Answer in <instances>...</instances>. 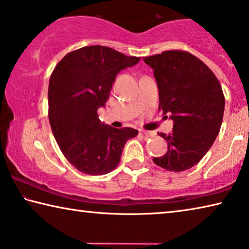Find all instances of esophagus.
<instances>
[{
    "label": "esophagus",
    "instance_id": "34e87169",
    "mask_svg": "<svg viewBox=\"0 0 249 249\" xmlns=\"http://www.w3.org/2000/svg\"><path fill=\"white\" fill-rule=\"evenodd\" d=\"M141 133H142V135H144L145 137H153L154 135H155V133H153V132H148V130H141Z\"/></svg>",
    "mask_w": 249,
    "mask_h": 249
}]
</instances>
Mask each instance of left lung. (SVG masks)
<instances>
[{
    "label": "left lung",
    "instance_id": "1",
    "mask_svg": "<svg viewBox=\"0 0 249 249\" xmlns=\"http://www.w3.org/2000/svg\"><path fill=\"white\" fill-rule=\"evenodd\" d=\"M144 60L154 69L159 111L171 113L174 120L169 135L158 133L167 142V153L153 161L168 171L190 169L220 132L225 105L220 81L204 62L184 50H166Z\"/></svg>",
    "mask_w": 249,
    "mask_h": 249
}]
</instances>
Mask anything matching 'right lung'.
I'll list each match as a JSON object with an SVG mask.
<instances>
[{
    "instance_id": "1",
    "label": "right lung",
    "mask_w": 249,
    "mask_h": 249,
    "mask_svg": "<svg viewBox=\"0 0 249 249\" xmlns=\"http://www.w3.org/2000/svg\"><path fill=\"white\" fill-rule=\"evenodd\" d=\"M140 59L105 46H87L67 53L50 75V127L61 153L83 174L114 170L126 142L137 136L134 128L101 124L98 108L107 103L116 74Z\"/></svg>"
}]
</instances>
